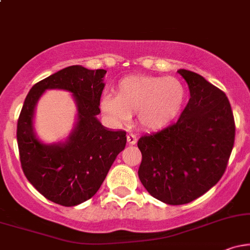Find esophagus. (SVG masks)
Segmentation results:
<instances>
[{"label":"esophagus","instance_id":"esophagus-1","mask_svg":"<svg viewBox=\"0 0 250 250\" xmlns=\"http://www.w3.org/2000/svg\"><path fill=\"white\" fill-rule=\"evenodd\" d=\"M127 141H128L129 145H131V146L135 145V143L137 142L136 135H135V134H131V133H130V134H128V135H127Z\"/></svg>","mask_w":250,"mask_h":250}]
</instances>
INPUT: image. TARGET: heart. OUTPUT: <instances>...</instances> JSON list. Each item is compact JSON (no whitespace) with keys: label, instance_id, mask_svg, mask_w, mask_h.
<instances>
[{"label":"heart","instance_id":"b5f03b06","mask_svg":"<svg viewBox=\"0 0 250 250\" xmlns=\"http://www.w3.org/2000/svg\"><path fill=\"white\" fill-rule=\"evenodd\" d=\"M187 91L175 77L127 76L119 82L116 94H105L100 108L114 125H125L136 111L142 128L156 130L169 125L182 110Z\"/></svg>","mask_w":250,"mask_h":250}]
</instances>
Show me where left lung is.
Returning <instances> with one entry per match:
<instances>
[{
  "label": "left lung",
  "instance_id": "obj_1",
  "mask_svg": "<svg viewBox=\"0 0 250 250\" xmlns=\"http://www.w3.org/2000/svg\"><path fill=\"white\" fill-rule=\"evenodd\" d=\"M190 99L176 123L140 137L139 177L167 205L194 201L219 182L233 150L235 122L228 97L199 74L177 70Z\"/></svg>",
  "mask_w": 250,
  "mask_h": 250
}]
</instances>
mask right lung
I'll return each mask as SVG.
<instances>
[{
	"label": "right lung",
	"mask_w": 250,
	"mask_h": 250,
	"mask_svg": "<svg viewBox=\"0 0 250 250\" xmlns=\"http://www.w3.org/2000/svg\"><path fill=\"white\" fill-rule=\"evenodd\" d=\"M107 70L70 65L37 82L25 97L17 121L20 161L28 181L45 199L73 207L93 197L127 143L125 131L109 130L97 120ZM48 88L73 94L76 127L64 143L47 145L36 136L33 114Z\"/></svg>",
	"instance_id": "1"
}]
</instances>
